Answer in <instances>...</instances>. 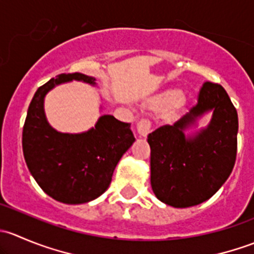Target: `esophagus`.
<instances>
[{
	"label": "esophagus",
	"mask_w": 254,
	"mask_h": 254,
	"mask_svg": "<svg viewBox=\"0 0 254 254\" xmlns=\"http://www.w3.org/2000/svg\"><path fill=\"white\" fill-rule=\"evenodd\" d=\"M137 132H139L140 136H146L148 132L151 131V127H152V123L147 118H141V119L137 122Z\"/></svg>",
	"instance_id": "1"
}]
</instances>
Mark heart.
<instances>
[{
	"instance_id": "heart-1",
	"label": "heart",
	"mask_w": 254,
	"mask_h": 254,
	"mask_svg": "<svg viewBox=\"0 0 254 254\" xmlns=\"http://www.w3.org/2000/svg\"><path fill=\"white\" fill-rule=\"evenodd\" d=\"M182 99V93L178 91H170L167 93L162 94L155 104L157 107H173L178 104Z\"/></svg>"
}]
</instances>
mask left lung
I'll use <instances>...</instances> for the list:
<instances>
[{
	"instance_id": "obj_1",
	"label": "left lung",
	"mask_w": 254,
	"mask_h": 254,
	"mask_svg": "<svg viewBox=\"0 0 254 254\" xmlns=\"http://www.w3.org/2000/svg\"><path fill=\"white\" fill-rule=\"evenodd\" d=\"M211 109L209 127L194 138H186L183 130ZM237 131V111L224 87L204 82L189 113L173 125H162L148 134L155 195L175 207L198 205L211 198L232 172Z\"/></svg>"
}]
</instances>
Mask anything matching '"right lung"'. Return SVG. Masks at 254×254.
I'll return each mask as SVG.
<instances>
[{"instance_id": "add662e5", "label": "right lung", "mask_w": 254, "mask_h": 254, "mask_svg": "<svg viewBox=\"0 0 254 254\" xmlns=\"http://www.w3.org/2000/svg\"><path fill=\"white\" fill-rule=\"evenodd\" d=\"M71 79L96 84V78L75 72L61 73L40 86L28 108L22 146L28 170L49 196L65 204H83L108 189L115 166L135 137L129 123L113 115H102L83 134L54 130L44 114V97L54 86Z\"/></svg>"}]
</instances>
